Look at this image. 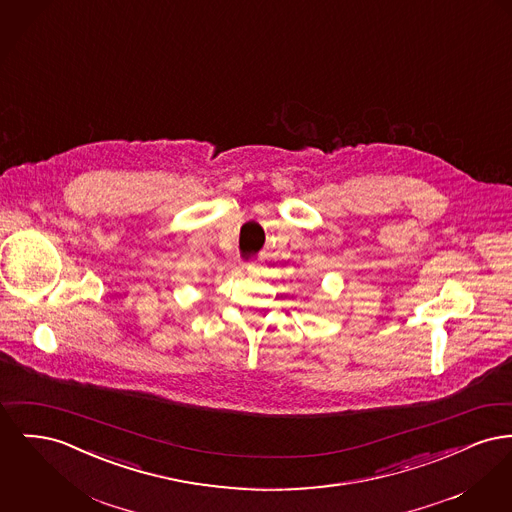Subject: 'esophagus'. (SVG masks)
<instances>
[{
	"label": "esophagus",
	"mask_w": 512,
	"mask_h": 512,
	"mask_svg": "<svg viewBox=\"0 0 512 512\" xmlns=\"http://www.w3.org/2000/svg\"><path fill=\"white\" fill-rule=\"evenodd\" d=\"M245 269H247L249 274H253V276H255V274H261V269H263V267H261V265H257V263H249Z\"/></svg>",
	"instance_id": "esophagus-1"
}]
</instances>
